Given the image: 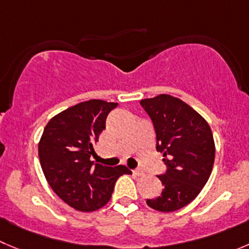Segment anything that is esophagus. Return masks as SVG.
Returning <instances> with one entry per match:
<instances>
[{
    "mask_svg": "<svg viewBox=\"0 0 249 249\" xmlns=\"http://www.w3.org/2000/svg\"><path fill=\"white\" fill-rule=\"evenodd\" d=\"M133 175H136V176H143L144 171L142 169H136L133 170Z\"/></svg>",
    "mask_w": 249,
    "mask_h": 249,
    "instance_id": "obj_1",
    "label": "esophagus"
}]
</instances>
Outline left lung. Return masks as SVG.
I'll use <instances>...</instances> for the list:
<instances>
[{
    "mask_svg": "<svg viewBox=\"0 0 249 249\" xmlns=\"http://www.w3.org/2000/svg\"><path fill=\"white\" fill-rule=\"evenodd\" d=\"M156 134V150L166 171L159 175L164 189L146 204L159 212H175L197 197L209 179L215 144L207 121L179 99L161 94L141 100Z\"/></svg>",
    "mask_w": 249,
    "mask_h": 249,
    "instance_id": "8db88e82",
    "label": "left lung"
}]
</instances>
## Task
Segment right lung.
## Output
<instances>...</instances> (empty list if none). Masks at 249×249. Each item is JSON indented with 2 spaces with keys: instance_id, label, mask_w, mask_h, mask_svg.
<instances>
[{
  "instance_id": "add662e5",
  "label": "right lung",
  "mask_w": 249,
  "mask_h": 249,
  "mask_svg": "<svg viewBox=\"0 0 249 249\" xmlns=\"http://www.w3.org/2000/svg\"><path fill=\"white\" fill-rule=\"evenodd\" d=\"M117 103L89 100L51 118L39 143L42 172L58 197L79 212H94L110 200L116 181L131 174L123 165L91 161L93 145L106 128V117Z\"/></svg>"
}]
</instances>
